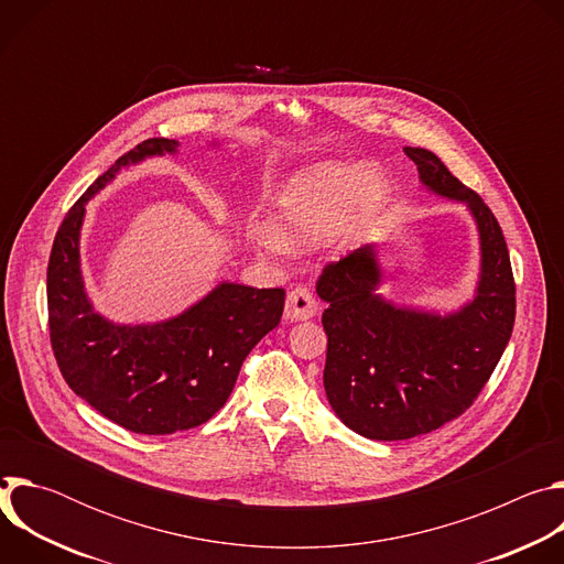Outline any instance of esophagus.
<instances>
[{
    "label": "esophagus",
    "instance_id": "34e87169",
    "mask_svg": "<svg viewBox=\"0 0 564 564\" xmlns=\"http://www.w3.org/2000/svg\"><path fill=\"white\" fill-rule=\"evenodd\" d=\"M316 310H318V303L307 288L299 285L288 292V301H285V318L288 321H307L316 314Z\"/></svg>",
    "mask_w": 564,
    "mask_h": 564
}]
</instances>
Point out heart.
Segmentation results:
<instances>
[{"label":"heart","instance_id":"1","mask_svg":"<svg viewBox=\"0 0 564 564\" xmlns=\"http://www.w3.org/2000/svg\"><path fill=\"white\" fill-rule=\"evenodd\" d=\"M388 198L386 181L366 165L324 160L294 172L274 198V218L254 214L246 238L268 254H290L294 246L324 243L348 250L366 234Z\"/></svg>","mask_w":564,"mask_h":564}]
</instances>
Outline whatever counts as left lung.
<instances>
[{
	"label": "left lung",
	"mask_w": 564,
	"mask_h": 564,
	"mask_svg": "<svg viewBox=\"0 0 564 564\" xmlns=\"http://www.w3.org/2000/svg\"><path fill=\"white\" fill-rule=\"evenodd\" d=\"M422 187L466 205L479 234V276L453 312L397 305L379 294L383 270L368 243L326 265L316 294L328 307L324 388L337 417L368 440L426 435L459 417L489 381L513 330L516 283L505 234L475 192L422 147H404Z\"/></svg>",
	"instance_id": "1"
}]
</instances>
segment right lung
Wrapping results in <instances>:
<instances>
[{"label": "right lung", "instance_id": "obj_1", "mask_svg": "<svg viewBox=\"0 0 564 564\" xmlns=\"http://www.w3.org/2000/svg\"><path fill=\"white\" fill-rule=\"evenodd\" d=\"M149 138L120 155L62 220L46 272L51 346L68 388L100 415L140 435H172L212 420L250 350L279 326L285 292L220 281L185 312L158 324H113L96 312L83 279L79 231L87 203L122 167L178 153Z\"/></svg>", "mask_w": 564, "mask_h": 564}]
</instances>
